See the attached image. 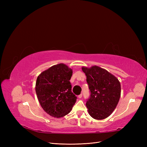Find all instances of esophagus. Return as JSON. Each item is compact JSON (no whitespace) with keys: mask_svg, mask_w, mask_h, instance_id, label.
I'll return each mask as SVG.
<instances>
[{"mask_svg":"<svg viewBox=\"0 0 147 147\" xmlns=\"http://www.w3.org/2000/svg\"><path fill=\"white\" fill-rule=\"evenodd\" d=\"M78 97L79 99H81L82 97V94H80V95H78Z\"/></svg>","mask_w":147,"mask_h":147,"instance_id":"obj_1","label":"esophagus"}]
</instances>
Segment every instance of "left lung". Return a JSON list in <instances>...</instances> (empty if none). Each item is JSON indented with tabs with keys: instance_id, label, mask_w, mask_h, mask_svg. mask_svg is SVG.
Segmentation results:
<instances>
[{
	"instance_id": "left-lung-1",
	"label": "left lung",
	"mask_w": 147,
	"mask_h": 147,
	"mask_svg": "<svg viewBox=\"0 0 147 147\" xmlns=\"http://www.w3.org/2000/svg\"><path fill=\"white\" fill-rule=\"evenodd\" d=\"M86 76L91 94L86 101L90 116L96 119H103L112 113L121 96V85L118 78L107 70L98 66L90 68L83 67Z\"/></svg>"
}]
</instances>
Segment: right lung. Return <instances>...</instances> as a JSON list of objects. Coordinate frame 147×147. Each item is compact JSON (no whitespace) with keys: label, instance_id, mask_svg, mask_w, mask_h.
<instances>
[{"label":"right lung","instance_id":"right-lung-1","mask_svg":"<svg viewBox=\"0 0 147 147\" xmlns=\"http://www.w3.org/2000/svg\"><path fill=\"white\" fill-rule=\"evenodd\" d=\"M72 70L64 64L55 65L40 74L35 84L38 100L46 113L61 118L72 110L77 96L71 91Z\"/></svg>","mask_w":147,"mask_h":147}]
</instances>
